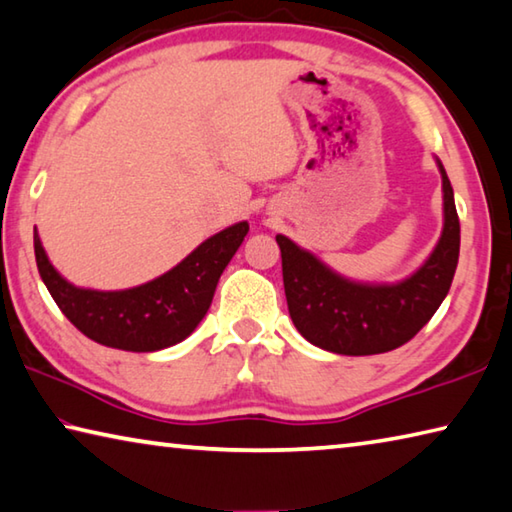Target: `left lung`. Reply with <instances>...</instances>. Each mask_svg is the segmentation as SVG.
Segmentation results:
<instances>
[{
  "instance_id": "1",
  "label": "left lung",
  "mask_w": 512,
  "mask_h": 512,
  "mask_svg": "<svg viewBox=\"0 0 512 512\" xmlns=\"http://www.w3.org/2000/svg\"><path fill=\"white\" fill-rule=\"evenodd\" d=\"M438 169L443 176V235L427 262L402 282H350L291 239L275 237L291 320L316 348L348 357L391 352L411 341L436 314L452 287L461 248L454 189L440 160Z\"/></svg>"
}]
</instances>
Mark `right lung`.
<instances>
[{"label":"right lung","instance_id":"add662e5","mask_svg":"<svg viewBox=\"0 0 512 512\" xmlns=\"http://www.w3.org/2000/svg\"><path fill=\"white\" fill-rule=\"evenodd\" d=\"M246 235V221L230 225L203 241L171 271L124 291H94L69 284L51 266L38 230L33 232V248L42 282L76 329L106 348L155 352L185 341L194 332L212 305L223 268Z\"/></svg>","mask_w":512,"mask_h":512}]
</instances>
